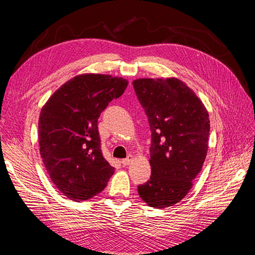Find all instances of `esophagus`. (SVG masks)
I'll return each mask as SVG.
<instances>
[{
	"mask_svg": "<svg viewBox=\"0 0 255 255\" xmlns=\"http://www.w3.org/2000/svg\"><path fill=\"white\" fill-rule=\"evenodd\" d=\"M132 161H133V155H128L126 159H124V160L122 161V163H123V165H125V166H127V165H129V164H130Z\"/></svg>",
	"mask_w": 255,
	"mask_h": 255,
	"instance_id": "34e87169",
	"label": "esophagus"
}]
</instances>
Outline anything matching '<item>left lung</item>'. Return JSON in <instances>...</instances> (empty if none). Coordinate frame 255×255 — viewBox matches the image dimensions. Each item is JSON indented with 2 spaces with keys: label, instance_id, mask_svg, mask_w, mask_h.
Masks as SVG:
<instances>
[{
  "label": "left lung",
  "instance_id": "obj_1",
  "mask_svg": "<svg viewBox=\"0 0 255 255\" xmlns=\"http://www.w3.org/2000/svg\"><path fill=\"white\" fill-rule=\"evenodd\" d=\"M151 129L150 180L138 186L150 207L180 203L193 187L208 151L210 122L203 102L177 78L132 81Z\"/></svg>",
  "mask_w": 255,
  "mask_h": 255
}]
</instances>
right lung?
Wrapping results in <instances>:
<instances>
[{
  "instance_id": "add662e5",
  "label": "right lung",
  "mask_w": 255,
  "mask_h": 255,
  "mask_svg": "<svg viewBox=\"0 0 255 255\" xmlns=\"http://www.w3.org/2000/svg\"><path fill=\"white\" fill-rule=\"evenodd\" d=\"M126 79L83 73L62 84L42 106L38 121L40 156L52 183L74 202L101 193L114 174L101 151L97 119L118 99Z\"/></svg>"
}]
</instances>
